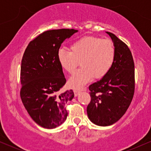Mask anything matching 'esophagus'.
<instances>
[{"label": "esophagus", "instance_id": "34e87169", "mask_svg": "<svg viewBox=\"0 0 151 151\" xmlns=\"http://www.w3.org/2000/svg\"><path fill=\"white\" fill-rule=\"evenodd\" d=\"M79 92H80V91L78 89H74V95H75V96H77L78 94H79Z\"/></svg>", "mask_w": 151, "mask_h": 151}]
</instances>
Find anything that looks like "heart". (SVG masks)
I'll return each mask as SVG.
<instances>
[{"label": "heart", "mask_w": 151, "mask_h": 151, "mask_svg": "<svg viewBox=\"0 0 151 151\" xmlns=\"http://www.w3.org/2000/svg\"><path fill=\"white\" fill-rule=\"evenodd\" d=\"M70 51L60 50L58 60L61 68L72 74L69 80L71 87L79 89L93 77L102 79L109 73L114 65L116 50L113 41L95 36H87L77 40L70 46Z\"/></svg>", "instance_id": "obj_1"}]
</instances>
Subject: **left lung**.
Listing matches in <instances>:
<instances>
[{
    "label": "left lung",
    "instance_id": "1",
    "mask_svg": "<svg viewBox=\"0 0 151 151\" xmlns=\"http://www.w3.org/2000/svg\"><path fill=\"white\" fill-rule=\"evenodd\" d=\"M106 32L115 46V60L109 73L89 86L91 101L86 108L90 121L101 126L112 125L124 116L135 91L134 62L131 50L115 35Z\"/></svg>",
    "mask_w": 151,
    "mask_h": 151
}]
</instances>
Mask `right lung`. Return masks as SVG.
I'll list each match as a JSON object with an SVG mask.
<instances>
[{
	"instance_id": "right-lung-1",
	"label": "right lung",
	"mask_w": 151,
	"mask_h": 151,
	"mask_svg": "<svg viewBox=\"0 0 151 151\" xmlns=\"http://www.w3.org/2000/svg\"><path fill=\"white\" fill-rule=\"evenodd\" d=\"M74 29L50 30L30 41L20 67V98L29 115L45 129H55L65 122V104L74 96L72 89L61 93L66 79L58 60L62 43L77 32Z\"/></svg>"
}]
</instances>
